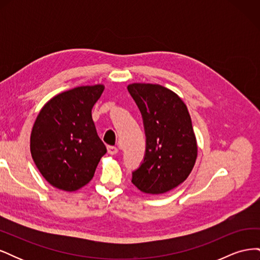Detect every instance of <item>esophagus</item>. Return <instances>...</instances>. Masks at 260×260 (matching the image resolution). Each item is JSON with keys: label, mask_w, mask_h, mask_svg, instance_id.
Listing matches in <instances>:
<instances>
[{"label": "esophagus", "mask_w": 260, "mask_h": 260, "mask_svg": "<svg viewBox=\"0 0 260 260\" xmlns=\"http://www.w3.org/2000/svg\"><path fill=\"white\" fill-rule=\"evenodd\" d=\"M107 151L111 155H116L118 153V148L116 146H107Z\"/></svg>", "instance_id": "esophagus-1"}]
</instances>
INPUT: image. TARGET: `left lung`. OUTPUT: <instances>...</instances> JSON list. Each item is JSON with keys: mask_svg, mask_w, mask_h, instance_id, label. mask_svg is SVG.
I'll use <instances>...</instances> for the list:
<instances>
[{"mask_svg": "<svg viewBox=\"0 0 260 260\" xmlns=\"http://www.w3.org/2000/svg\"><path fill=\"white\" fill-rule=\"evenodd\" d=\"M146 136V151L132 183L141 192L166 193L186 180L198 158V143L187 107L177 93L159 84L131 83Z\"/></svg>", "mask_w": 260, "mask_h": 260, "instance_id": "obj_1", "label": "left lung"}]
</instances>
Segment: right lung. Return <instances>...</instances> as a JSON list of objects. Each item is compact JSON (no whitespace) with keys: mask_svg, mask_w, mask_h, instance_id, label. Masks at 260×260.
<instances>
[{"mask_svg":"<svg viewBox=\"0 0 260 260\" xmlns=\"http://www.w3.org/2000/svg\"><path fill=\"white\" fill-rule=\"evenodd\" d=\"M104 89V84H94L61 92L37 116L31 156L43 178L61 191L75 192L88 184L107 152L92 119V108Z\"/></svg>","mask_w":260,"mask_h":260,"instance_id":"add662e5","label":"right lung"}]
</instances>
